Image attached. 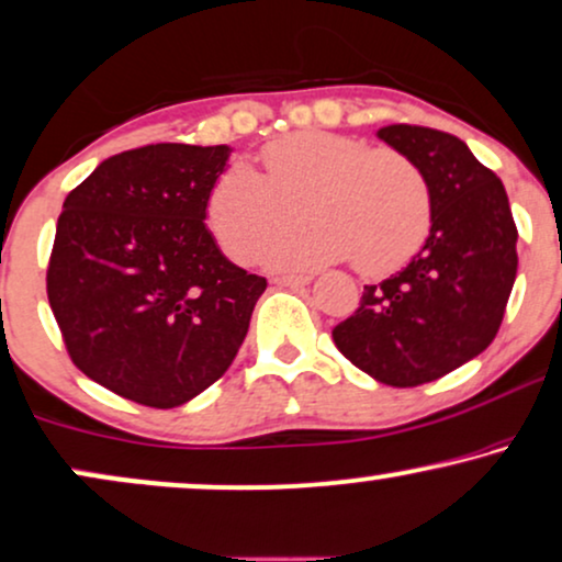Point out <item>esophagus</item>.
<instances>
[{"mask_svg":"<svg viewBox=\"0 0 562 562\" xmlns=\"http://www.w3.org/2000/svg\"><path fill=\"white\" fill-rule=\"evenodd\" d=\"M272 282L280 288H303L308 285L311 277L308 274H274Z\"/></svg>","mask_w":562,"mask_h":562,"instance_id":"34e87169","label":"esophagus"}]
</instances>
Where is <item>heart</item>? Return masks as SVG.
<instances>
[{"label": "heart", "instance_id": "1", "mask_svg": "<svg viewBox=\"0 0 562 562\" xmlns=\"http://www.w3.org/2000/svg\"><path fill=\"white\" fill-rule=\"evenodd\" d=\"M265 173L231 162L207 194V225L233 261L295 220L311 225L267 246L277 269H311L350 259L355 272L383 277L420 251L432 225L428 176L394 147H371L334 132H297L261 150Z\"/></svg>", "mask_w": 562, "mask_h": 562}]
</instances>
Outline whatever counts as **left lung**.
<instances>
[{"label":"left lung","mask_w":562,"mask_h":562,"mask_svg":"<svg viewBox=\"0 0 562 562\" xmlns=\"http://www.w3.org/2000/svg\"><path fill=\"white\" fill-rule=\"evenodd\" d=\"M379 137L428 176L430 236L402 272L366 285L331 337L360 371L407 389L457 371L493 342L516 280L518 231L501 179L459 137L412 124L383 126Z\"/></svg>","instance_id":"1"}]
</instances>
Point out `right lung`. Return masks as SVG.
<instances>
[{
  "instance_id": "obj_1",
  "label": "right lung",
  "mask_w": 562,
  "mask_h": 562,
  "mask_svg": "<svg viewBox=\"0 0 562 562\" xmlns=\"http://www.w3.org/2000/svg\"><path fill=\"white\" fill-rule=\"evenodd\" d=\"M231 147L160 142L103 160L64 199L46 293L80 371L145 407L194 400L228 371L267 280L204 225Z\"/></svg>"
}]
</instances>
